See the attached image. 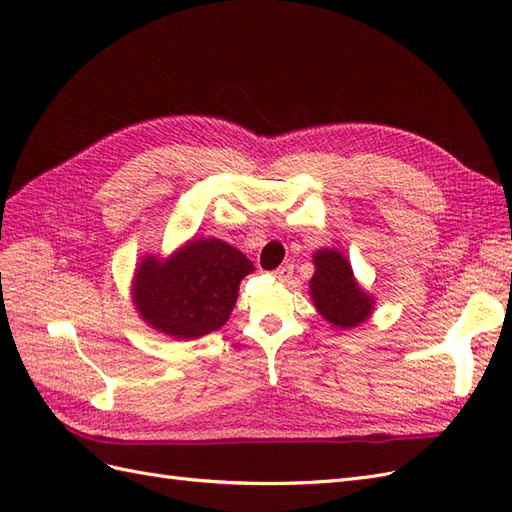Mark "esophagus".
Returning <instances> with one entry per match:
<instances>
[{
    "label": "esophagus",
    "mask_w": 512,
    "mask_h": 512,
    "mask_svg": "<svg viewBox=\"0 0 512 512\" xmlns=\"http://www.w3.org/2000/svg\"><path fill=\"white\" fill-rule=\"evenodd\" d=\"M292 273H294L292 265H282L280 269L273 271V277H275V280H280V282H288L290 277H292Z\"/></svg>",
    "instance_id": "esophagus-1"
}]
</instances>
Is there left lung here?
<instances>
[{
	"mask_svg": "<svg viewBox=\"0 0 512 512\" xmlns=\"http://www.w3.org/2000/svg\"><path fill=\"white\" fill-rule=\"evenodd\" d=\"M314 265L309 294L320 316L337 329L359 327L374 312V299L356 284L346 256L337 250H318Z\"/></svg>",
	"mask_w": 512,
	"mask_h": 512,
	"instance_id": "1",
	"label": "left lung"
}]
</instances>
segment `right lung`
<instances>
[{
    "instance_id": "add662e5",
    "label": "right lung",
    "mask_w": 512,
    "mask_h": 512,
    "mask_svg": "<svg viewBox=\"0 0 512 512\" xmlns=\"http://www.w3.org/2000/svg\"><path fill=\"white\" fill-rule=\"evenodd\" d=\"M252 271V260L226 241L196 239L166 260L143 258L132 299L156 331L175 339L203 337L230 318L239 284Z\"/></svg>"
}]
</instances>
